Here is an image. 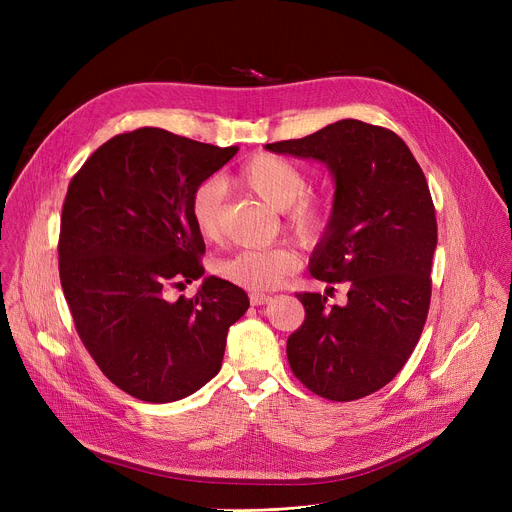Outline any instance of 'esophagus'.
I'll list each match as a JSON object with an SVG mask.
<instances>
[{
	"label": "esophagus",
	"instance_id": "obj_1",
	"mask_svg": "<svg viewBox=\"0 0 512 512\" xmlns=\"http://www.w3.org/2000/svg\"><path fill=\"white\" fill-rule=\"evenodd\" d=\"M269 300H271L269 294H259V291H253V294H249L251 306H263V304H267Z\"/></svg>",
	"mask_w": 512,
	"mask_h": 512
}]
</instances>
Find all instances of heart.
Here are the masks:
<instances>
[{
  "label": "heart",
  "mask_w": 512,
  "mask_h": 512,
  "mask_svg": "<svg viewBox=\"0 0 512 512\" xmlns=\"http://www.w3.org/2000/svg\"><path fill=\"white\" fill-rule=\"evenodd\" d=\"M237 180L281 210L283 225L302 241L320 239L332 223L334 206L326 194L308 190V176L300 164L279 154H255L237 170ZM190 218L204 241H214L221 231V186L214 180L198 184L190 196ZM300 257L285 245L243 249L218 261L214 273L239 287L261 291L277 287L285 275L296 271Z\"/></svg>",
  "instance_id": "heart-1"
}]
</instances>
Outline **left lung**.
<instances>
[{"label": "left lung", "instance_id": "left-lung-1", "mask_svg": "<svg viewBox=\"0 0 512 512\" xmlns=\"http://www.w3.org/2000/svg\"><path fill=\"white\" fill-rule=\"evenodd\" d=\"M265 148L320 160L334 174L332 223L310 273L350 283L346 306L296 294L306 320L287 338L289 367L328 401L362 399L405 367L427 320L437 245L427 180L397 133L358 119Z\"/></svg>", "mask_w": 512, "mask_h": 512}]
</instances>
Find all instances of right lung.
<instances>
[{
	"mask_svg": "<svg viewBox=\"0 0 512 512\" xmlns=\"http://www.w3.org/2000/svg\"><path fill=\"white\" fill-rule=\"evenodd\" d=\"M237 145L218 148L160 127L119 133L72 176L60 216L58 273L75 328L103 375L148 403L184 399L221 371L247 294L204 273L190 196Z\"/></svg>",
	"mask_w": 512,
	"mask_h": 512,
	"instance_id": "right-lung-1",
	"label": "right lung"
}]
</instances>
